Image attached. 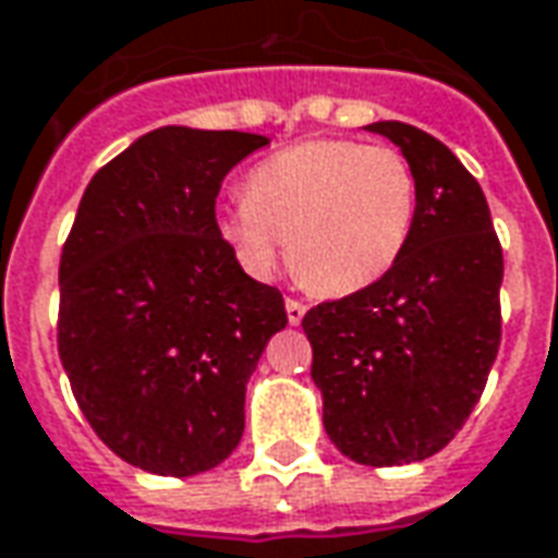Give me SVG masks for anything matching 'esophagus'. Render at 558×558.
Wrapping results in <instances>:
<instances>
[{
	"label": "esophagus",
	"instance_id": "1",
	"mask_svg": "<svg viewBox=\"0 0 558 558\" xmlns=\"http://www.w3.org/2000/svg\"><path fill=\"white\" fill-rule=\"evenodd\" d=\"M286 313H288V323L298 325L306 316V304H301V301H294V298H288V301H286Z\"/></svg>",
	"mask_w": 558,
	"mask_h": 558
}]
</instances>
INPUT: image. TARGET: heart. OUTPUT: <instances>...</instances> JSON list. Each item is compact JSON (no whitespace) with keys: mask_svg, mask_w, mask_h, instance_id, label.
<instances>
[{"mask_svg":"<svg viewBox=\"0 0 558 558\" xmlns=\"http://www.w3.org/2000/svg\"><path fill=\"white\" fill-rule=\"evenodd\" d=\"M417 178L392 147L316 137L276 153L218 218L245 270L267 279L286 260L319 294L347 298L380 282L409 248Z\"/></svg>","mask_w":558,"mask_h":558,"instance_id":"b5f03b06","label":"heart"}]
</instances>
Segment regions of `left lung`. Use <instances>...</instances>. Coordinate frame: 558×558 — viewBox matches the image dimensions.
Wrapping results in <instances>:
<instances>
[{
  "mask_svg": "<svg viewBox=\"0 0 558 558\" xmlns=\"http://www.w3.org/2000/svg\"><path fill=\"white\" fill-rule=\"evenodd\" d=\"M417 178V220L380 282L304 316L323 424L340 454L402 466L442 451L476 409L500 347L504 252L485 193L427 131L375 122Z\"/></svg>",
  "mask_w": 558,
  "mask_h": 558,
  "instance_id": "1",
  "label": "left lung"
}]
</instances>
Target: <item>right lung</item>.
<instances>
[{"label": "right lung", "mask_w": 558, "mask_h": 558, "mask_svg": "<svg viewBox=\"0 0 558 558\" xmlns=\"http://www.w3.org/2000/svg\"><path fill=\"white\" fill-rule=\"evenodd\" d=\"M264 134L166 125L97 171L61 252L58 353L104 445L156 476L233 454L245 384L288 325L220 239V183Z\"/></svg>", "instance_id": "add662e5"}]
</instances>
